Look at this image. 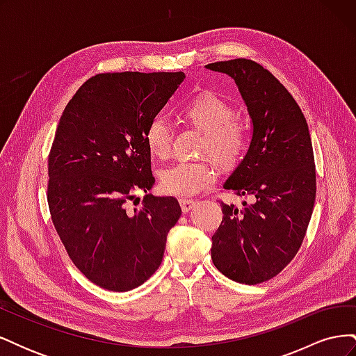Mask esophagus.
I'll use <instances>...</instances> for the list:
<instances>
[{
  "mask_svg": "<svg viewBox=\"0 0 356 356\" xmlns=\"http://www.w3.org/2000/svg\"><path fill=\"white\" fill-rule=\"evenodd\" d=\"M179 204H181V209L184 213L190 212L193 208L196 207V202L195 200H190V199H179Z\"/></svg>",
  "mask_w": 356,
  "mask_h": 356,
  "instance_id": "obj_1",
  "label": "esophagus"
}]
</instances>
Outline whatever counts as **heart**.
<instances>
[{
	"mask_svg": "<svg viewBox=\"0 0 356 356\" xmlns=\"http://www.w3.org/2000/svg\"><path fill=\"white\" fill-rule=\"evenodd\" d=\"M186 114L203 134V149L224 166L234 165L246 148V129L233 117V108L211 92L202 93L193 101ZM172 126L163 115H156L145 129V143L149 153L163 159L170 152ZM217 170L208 161L181 160L160 172V186L168 195L191 197L211 187Z\"/></svg>",
	"mask_w": 356,
	"mask_h": 356,
	"instance_id": "obj_1",
	"label": "heart"
}]
</instances>
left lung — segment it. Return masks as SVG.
Listing matches in <instances>:
<instances>
[{
  "mask_svg": "<svg viewBox=\"0 0 356 356\" xmlns=\"http://www.w3.org/2000/svg\"><path fill=\"white\" fill-rule=\"evenodd\" d=\"M204 68L234 80L252 127L246 154L222 186L251 203H221L212 261L232 281L255 285L281 272L305 239L316 196L309 127L291 93L257 62L233 59Z\"/></svg>",
  "mask_w": 356,
  "mask_h": 356,
  "instance_id": "obj_1",
  "label": "left lung"
}]
</instances>
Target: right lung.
I'll return each mask as SVG.
<instances>
[{
    "instance_id": "add662e5",
    "label": "right lung",
    "mask_w": 356,
    "mask_h": 356,
    "mask_svg": "<svg viewBox=\"0 0 356 356\" xmlns=\"http://www.w3.org/2000/svg\"><path fill=\"white\" fill-rule=\"evenodd\" d=\"M184 72H113L89 79L59 120L49 156L47 202L53 224L79 270L101 288L131 291L163 260L181 217L175 197L154 186L148 123L184 81ZM144 189L143 207L125 202Z\"/></svg>"
}]
</instances>
